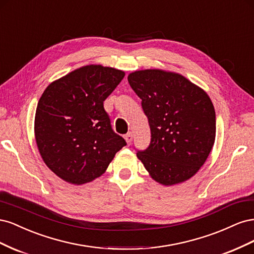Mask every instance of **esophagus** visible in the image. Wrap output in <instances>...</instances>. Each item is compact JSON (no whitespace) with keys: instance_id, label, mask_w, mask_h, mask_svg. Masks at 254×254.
<instances>
[{"instance_id":"obj_1","label":"esophagus","mask_w":254,"mask_h":254,"mask_svg":"<svg viewBox=\"0 0 254 254\" xmlns=\"http://www.w3.org/2000/svg\"><path fill=\"white\" fill-rule=\"evenodd\" d=\"M125 140H126V142H127L128 145L131 144V142H132V133H131V132L127 133V134L125 135Z\"/></svg>"}]
</instances>
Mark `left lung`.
<instances>
[{"label": "left lung", "mask_w": 254, "mask_h": 254, "mask_svg": "<svg viewBox=\"0 0 254 254\" xmlns=\"http://www.w3.org/2000/svg\"><path fill=\"white\" fill-rule=\"evenodd\" d=\"M128 82L142 99L151 133L148 148L137 151V159L162 186L189 180L204 164L215 142L211 98L181 74L160 68L130 73Z\"/></svg>", "instance_id": "left-lung-1"}]
</instances>
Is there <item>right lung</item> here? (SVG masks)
Instances as JSON below:
<instances>
[{"label":"right lung","mask_w":254,"mask_h":254,"mask_svg":"<svg viewBox=\"0 0 254 254\" xmlns=\"http://www.w3.org/2000/svg\"><path fill=\"white\" fill-rule=\"evenodd\" d=\"M124 76L114 67L84 65L42 93L35 115L36 143L43 162L65 182L80 186L101 177L126 145L104 109Z\"/></svg>","instance_id":"right-lung-1"}]
</instances>
